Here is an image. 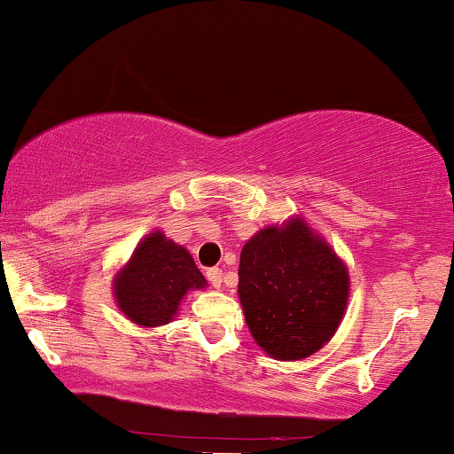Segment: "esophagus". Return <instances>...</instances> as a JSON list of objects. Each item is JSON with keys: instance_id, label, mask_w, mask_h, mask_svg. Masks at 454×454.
I'll list each match as a JSON object with an SVG mask.
<instances>
[{"instance_id": "obj_1", "label": "esophagus", "mask_w": 454, "mask_h": 454, "mask_svg": "<svg viewBox=\"0 0 454 454\" xmlns=\"http://www.w3.org/2000/svg\"><path fill=\"white\" fill-rule=\"evenodd\" d=\"M206 277H207V281L212 283L214 289L221 287V283H223V270H221V268H210V270H206Z\"/></svg>"}]
</instances>
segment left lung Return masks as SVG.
<instances>
[{"mask_svg": "<svg viewBox=\"0 0 454 454\" xmlns=\"http://www.w3.org/2000/svg\"><path fill=\"white\" fill-rule=\"evenodd\" d=\"M238 277L248 330L274 360L313 356L334 337L348 310V266L300 214L247 240Z\"/></svg>", "mask_w": 454, "mask_h": 454, "instance_id": "left-lung-1", "label": "left lung"}]
</instances>
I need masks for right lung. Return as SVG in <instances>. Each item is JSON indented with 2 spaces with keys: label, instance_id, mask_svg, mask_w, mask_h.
Instances as JSON below:
<instances>
[{
  "label": "right lung",
  "instance_id": "add662e5",
  "mask_svg": "<svg viewBox=\"0 0 454 454\" xmlns=\"http://www.w3.org/2000/svg\"><path fill=\"white\" fill-rule=\"evenodd\" d=\"M111 287L121 315L139 328H159L173 322L182 300L207 281L182 244L154 229L117 270Z\"/></svg>",
  "mask_w": 454,
  "mask_h": 454
}]
</instances>
